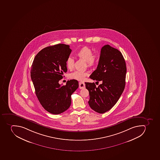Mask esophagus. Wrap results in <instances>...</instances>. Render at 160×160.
Returning a JSON list of instances; mask_svg holds the SVG:
<instances>
[{
  "mask_svg": "<svg viewBox=\"0 0 160 160\" xmlns=\"http://www.w3.org/2000/svg\"><path fill=\"white\" fill-rule=\"evenodd\" d=\"M85 88V83L83 82H79V89H82Z\"/></svg>",
  "mask_w": 160,
  "mask_h": 160,
  "instance_id": "esophagus-1",
  "label": "esophagus"
}]
</instances>
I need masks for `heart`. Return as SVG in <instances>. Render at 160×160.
I'll list each match as a JSON object with an SVG mask.
<instances>
[{"label":"heart","mask_w":160,"mask_h":160,"mask_svg":"<svg viewBox=\"0 0 160 160\" xmlns=\"http://www.w3.org/2000/svg\"><path fill=\"white\" fill-rule=\"evenodd\" d=\"M76 55L80 59L86 61L88 67H92L95 66L98 62V57L96 55H93V52L90 48L83 47L79 49L76 53ZM74 65V59L69 57L66 61L67 68L71 70L73 68ZM88 75L86 71H75L70 74V78L78 81H83Z\"/></svg>","instance_id":"obj_1"}]
</instances>
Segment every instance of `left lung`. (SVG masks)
<instances>
[{"label": "left lung", "instance_id": "8db88e82", "mask_svg": "<svg viewBox=\"0 0 160 160\" xmlns=\"http://www.w3.org/2000/svg\"><path fill=\"white\" fill-rule=\"evenodd\" d=\"M127 68L121 52L108 44L102 48L97 69L90 78L102 83L98 87L94 82H85L89 91L90 108L99 113L110 110L124 91Z\"/></svg>", "mask_w": 160, "mask_h": 160}]
</instances>
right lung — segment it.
<instances>
[{"mask_svg":"<svg viewBox=\"0 0 160 160\" xmlns=\"http://www.w3.org/2000/svg\"><path fill=\"white\" fill-rule=\"evenodd\" d=\"M72 50L69 45L58 44L43 48L35 56L30 75L35 94L42 106L52 114L67 110L71 105V96L78 88L75 79L62 86L59 81L67 71L66 61Z\"/></svg>","mask_w":160,"mask_h":160,"instance_id":"right-lung-1","label":"right lung"}]
</instances>
